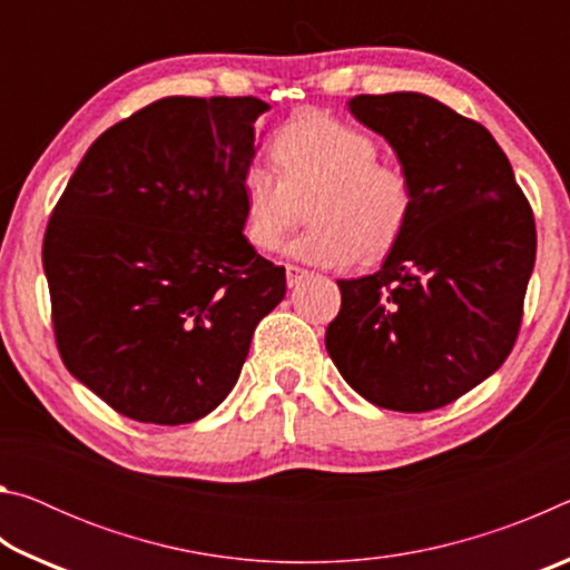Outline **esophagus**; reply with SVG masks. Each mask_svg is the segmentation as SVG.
Here are the masks:
<instances>
[{"mask_svg":"<svg viewBox=\"0 0 570 570\" xmlns=\"http://www.w3.org/2000/svg\"><path fill=\"white\" fill-rule=\"evenodd\" d=\"M304 278H308V272L302 266H294V264H286V284L288 286H298L304 282Z\"/></svg>","mask_w":570,"mask_h":570,"instance_id":"obj_1","label":"esophagus"}]
</instances>
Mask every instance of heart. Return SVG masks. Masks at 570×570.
I'll use <instances>...</instances> for the list:
<instances>
[{"instance_id": "obj_1", "label": "heart", "mask_w": 570, "mask_h": 570, "mask_svg": "<svg viewBox=\"0 0 570 570\" xmlns=\"http://www.w3.org/2000/svg\"><path fill=\"white\" fill-rule=\"evenodd\" d=\"M272 166L240 173V226L250 248L272 254L302 224L288 254L324 268H346L356 258L380 262L412 226L417 186L412 173L380 158V142L330 115H298L268 140Z\"/></svg>"}]
</instances>
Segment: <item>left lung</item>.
I'll return each instance as SVG.
<instances>
[{"mask_svg":"<svg viewBox=\"0 0 570 570\" xmlns=\"http://www.w3.org/2000/svg\"><path fill=\"white\" fill-rule=\"evenodd\" d=\"M350 110L417 186L402 244L377 274L342 278L326 352L350 387L394 412L455 402L508 360L535 264V218L480 122L420 92L356 95Z\"/></svg>","mask_w":570,"mask_h":570,"instance_id":"8db88e82","label":"left lung"}]
</instances>
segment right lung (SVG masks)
Here are the masks:
<instances>
[{"mask_svg":"<svg viewBox=\"0 0 570 570\" xmlns=\"http://www.w3.org/2000/svg\"><path fill=\"white\" fill-rule=\"evenodd\" d=\"M258 98H163L105 130L42 240L72 377L125 417L186 424L234 390L286 272L248 246L240 173Z\"/></svg>","mask_w":570,"mask_h":570,"instance_id":"right-lung-1","label":"right lung"}]
</instances>
